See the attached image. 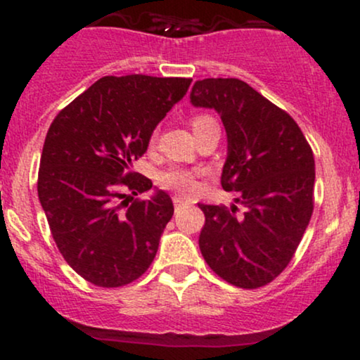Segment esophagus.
<instances>
[{
    "instance_id": "esophagus-1",
    "label": "esophagus",
    "mask_w": 360,
    "mask_h": 360,
    "mask_svg": "<svg viewBox=\"0 0 360 360\" xmlns=\"http://www.w3.org/2000/svg\"><path fill=\"white\" fill-rule=\"evenodd\" d=\"M172 201H174L176 208H177V206H183V205L188 203V201H186L184 198H181V196H174V198H172Z\"/></svg>"
}]
</instances>
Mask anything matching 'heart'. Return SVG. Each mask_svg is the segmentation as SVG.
I'll return each instance as SVG.
<instances>
[{
    "instance_id": "heart-1",
    "label": "heart",
    "mask_w": 360,
    "mask_h": 360,
    "mask_svg": "<svg viewBox=\"0 0 360 360\" xmlns=\"http://www.w3.org/2000/svg\"><path fill=\"white\" fill-rule=\"evenodd\" d=\"M212 127H218L217 122H214L213 117L210 115H196V117L191 118V128L194 131V135L201 134V131L208 130ZM194 183V176L193 172L189 171H183V169H174V171H169L167 174H164L162 177V184L166 188L176 189V191H189L193 188Z\"/></svg>"
}]
</instances>
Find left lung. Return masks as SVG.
<instances>
[{
	"mask_svg": "<svg viewBox=\"0 0 360 360\" xmlns=\"http://www.w3.org/2000/svg\"><path fill=\"white\" fill-rule=\"evenodd\" d=\"M189 101L220 115L226 131L221 186L243 206L238 214L235 205H200L201 254L226 283L260 288L284 271L311 218L313 152L295 120L240 79L196 81Z\"/></svg>",
	"mask_w": 360,
	"mask_h": 360,
	"instance_id": "1",
	"label": "left lung"
}]
</instances>
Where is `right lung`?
<instances>
[{"mask_svg": "<svg viewBox=\"0 0 360 360\" xmlns=\"http://www.w3.org/2000/svg\"><path fill=\"white\" fill-rule=\"evenodd\" d=\"M191 79L106 76L57 115L45 137L39 200L62 257L94 286L118 288L148 269L172 218L171 196L134 172L155 127ZM134 200V198H131Z\"/></svg>", "mask_w": 360, "mask_h": 360, "instance_id": "1", "label": "right lung"}]
</instances>
